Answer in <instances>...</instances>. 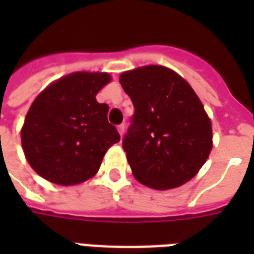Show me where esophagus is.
Here are the masks:
<instances>
[{"instance_id": "1", "label": "esophagus", "mask_w": 254, "mask_h": 254, "mask_svg": "<svg viewBox=\"0 0 254 254\" xmlns=\"http://www.w3.org/2000/svg\"><path fill=\"white\" fill-rule=\"evenodd\" d=\"M117 129H119L120 135L123 137V135H124V131H125V125H124V124H121V125H119V127H117Z\"/></svg>"}]
</instances>
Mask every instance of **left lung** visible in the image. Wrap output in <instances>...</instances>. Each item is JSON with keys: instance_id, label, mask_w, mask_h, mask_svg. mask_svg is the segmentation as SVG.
Instances as JSON below:
<instances>
[{"instance_id": "1", "label": "left lung", "mask_w": 254, "mask_h": 254, "mask_svg": "<svg viewBox=\"0 0 254 254\" xmlns=\"http://www.w3.org/2000/svg\"><path fill=\"white\" fill-rule=\"evenodd\" d=\"M134 115L124 135L134 178L155 190H170L196 175L212 149V127L187 81L162 65L121 73Z\"/></svg>"}]
</instances>
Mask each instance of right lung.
<instances>
[{"label":"right lung","mask_w":254,"mask_h":254,"mask_svg":"<svg viewBox=\"0 0 254 254\" xmlns=\"http://www.w3.org/2000/svg\"><path fill=\"white\" fill-rule=\"evenodd\" d=\"M111 81L108 73L75 72L46 88L31 104L21 130L30 166L62 186L95 175L107 150L120 141L108 123L107 104L96 95Z\"/></svg>","instance_id":"1"}]
</instances>
